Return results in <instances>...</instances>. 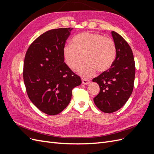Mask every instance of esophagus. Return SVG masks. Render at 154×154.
Here are the masks:
<instances>
[{
    "label": "esophagus",
    "mask_w": 154,
    "mask_h": 154,
    "mask_svg": "<svg viewBox=\"0 0 154 154\" xmlns=\"http://www.w3.org/2000/svg\"><path fill=\"white\" fill-rule=\"evenodd\" d=\"M82 83H83V84H84V85H87L90 82L89 80H86V79H85V78H82Z\"/></svg>",
    "instance_id": "esophagus-1"
}]
</instances>
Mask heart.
<instances>
[{
  "mask_svg": "<svg viewBox=\"0 0 154 154\" xmlns=\"http://www.w3.org/2000/svg\"><path fill=\"white\" fill-rule=\"evenodd\" d=\"M116 54L112 39L88 32L74 36L72 44H66L63 51L65 62L72 71H77L85 58L86 63L79 69V74L86 78L94 75L96 70L99 72L108 71L114 62Z\"/></svg>",
  "mask_w": 154,
  "mask_h": 154,
  "instance_id": "heart-1",
  "label": "heart"
}]
</instances>
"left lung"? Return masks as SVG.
Listing matches in <instances>:
<instances>
[{"label":"left lung","instance_id":"8db88e82","mask_svg":"<svg viewBox=\"0 0 154 154\" xmlns=\"http://www.w3.org/2000/svg\"><path fill=\"white\" fill-rule=\"evenodd\" d=\"M116 48V57L108 71L93 78L100 86L94 102L100 110L112 113L127 103L134 88L136 67L132 51L123 37L112 31Z\"/></svg>","mask_w":154,"mask_h":154}]
</instances>
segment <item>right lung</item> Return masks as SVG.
<instances>
[{
	"label": "right lung",
	"mask_w": 154,
	"mask_h": 154,
	"mask_svg": "<svg viewBox=\"0 0 154 154\" xmlns=\"http://www.w3.org/2000/svg\"><path fill=\"white\" fill-rule=\"evenodd\" d=\"M71 27L46 31L32 42L26 53L23 78L27 96L37 108L57 115L69 105L73 88L82 83L64 62L63 54Z\"/></svg>",
	"instance_id": "1"
}]
</instances>
